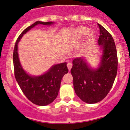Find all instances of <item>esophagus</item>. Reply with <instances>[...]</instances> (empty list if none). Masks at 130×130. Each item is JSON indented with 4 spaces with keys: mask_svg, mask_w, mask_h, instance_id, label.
Returning <instances> with one entry per match:
<instances>
[{
    "mask_svg": "<svg viewBox=\"0 0 130 130\" xmlns=\"http://www.w3.org/2000/svg\"><path fill=\"white\" fill-rule=\"evenodd\" d=\"M72 67V63H67V68H68V69H69V71H70Z\"/></svg>",
    "mask_w": 130,
    "mask_h": 130,
    "instance_id": "obj_1",
    "label": "esophagus"
}]
</instances>
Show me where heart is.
<instances>
[{
    "instance_id": "heart-1",
    "label": "heart",
    "mask_w": 130,
    "mask_h": 130,
    "mask_svg": "<svg viewBox=\"0 0 130 130\" xmlns=\"http://www.w3.org/2000/svg\"><path fill=\"white\" fill-rule=\"evenodd\" d=\"M87 34L89 38L90 39L92 38L93 37H94L95 35V31H94L93 30H90L89 31V29L88 27H86V26H79L77 28H76L73 31V35L75 36L78 38H82L84 36H86Z\"/></svg>"
}]
</instances>
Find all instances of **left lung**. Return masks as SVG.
<instances>
[{"label": "left lung", "instance_id": "8db88e82", "mask_svg": "<svg viewBox=\"0 0 130 130\" xmlns=\"http://www.w3.org/2000/svg\"><path fill=\"white\" fill-rule=\"evenodd\" d=\"M98 44L102 54L98 67H91L84 57L73 60L71 73L77 96L88 104L103 100L111 90L118 70L116 46L112 36L101 24Z\"/></svg>", "mask_w": 130, "mask_h": 130}]
</instances>
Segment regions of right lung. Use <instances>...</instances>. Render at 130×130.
<instances>
[{"instance_id":"1","label":"right lung","mask_w":130,"mask_h":130,"mask_svg":"<svg viewBox=\"0 0 130 130\" xmlns=\"http://www.w3.org/2000/svg\"><path fill=\"white\" fill-rule=\"evenodd\" d=\"M53 22L38 21L26 28L17 40L13 53L14 74L21 89L26 98L33 104L38 106H46L54 101L58 94L61 79L69 70L67 63L56 64L48 71L40 75H31L23 69L18 54V43L23 36L37 25L51 26Z\"/></svg>"}]
</instances>
